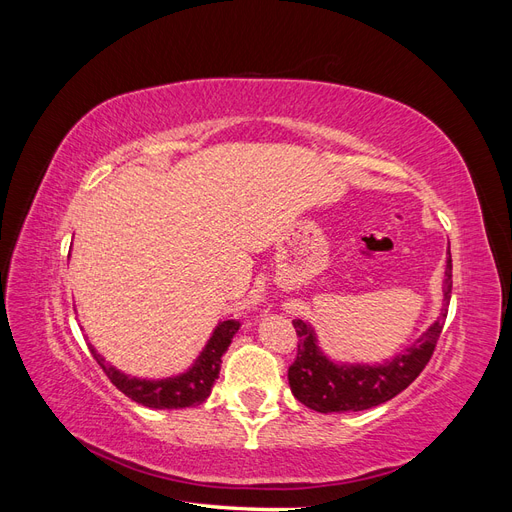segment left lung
Masks as SVG:
<instances>
[{"instance_id": "8db88e82", "label": "left lung", "mask_w": 512, "mask_h": 512, "mask_svg": "<svg viewBox=\"0 0 512 512\" xmlns=\"http://www.w3.org/2000/svg\"><path fill=\"white\" fill-rule=\"evenodd\" d=\"M453 290V260L448 247L444 271V307L429 324V329L404 352L395 354L384 363H342L333 361L318 346L316 331L305 320H292L299 335L297 359L288 369L290 391L303 406L322 414L331 412H359L393 399L416 380L429 363L433 348L438 344L446 320V305Z\"/></svg>"}]
</instances>
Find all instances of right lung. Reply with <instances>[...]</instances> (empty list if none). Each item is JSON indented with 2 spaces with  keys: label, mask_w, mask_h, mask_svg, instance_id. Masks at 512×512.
Wrapping results in <instances>:
<instances>
[{
  "label": "right lung",
  "mask_w": 512,
  "mask_h": 512,
  "mask_svg": "<svg viewBox=\"0 0 512 512\" xmlns=\"http://www.w3.org/2000/svg\"><path fill=\"white\" fill-rule=\"evenodd\" d=\"M239 331V322L235 320H222L218 327L213 329L209 342L200 350L196 361L181 371L177 376L168 378H136L130 374H123L115 365L104 361V356L89 344L91 354L102 367L117 389L134 399L136 404L153 408V410H179V408H192L200 406L211 395L215 380L220 378L222 356L228 350L232 337Z\"/></svg>",
  "instance_id": "1"
}]
</instances>
